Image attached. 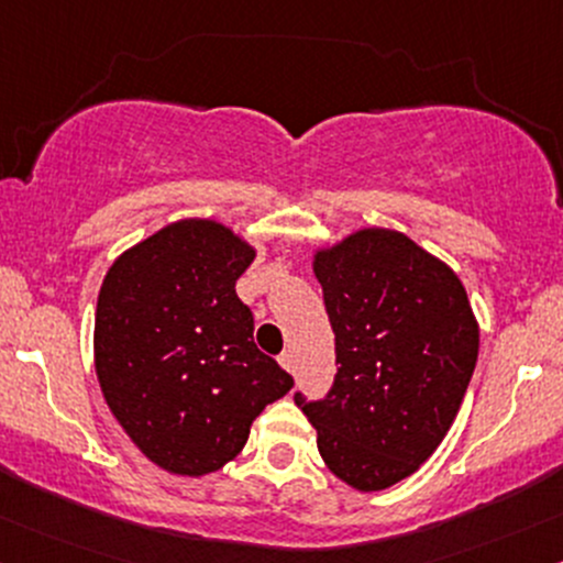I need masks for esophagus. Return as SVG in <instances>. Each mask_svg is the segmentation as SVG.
Wrapping results in <instances>:
<instances>
[{"label": "esophagus", "mask_w": 563, "mask_h": 563, "mask_svg": "<svg viewBox=\"0 0 563 563\" xmlns=\"http://www.w3.org/2000/svg\"><path fill=\"white\" fill-rule=\"evenodd\" d=\"M277 363H280L283 368H286L288 374H296V357H294V352L288 350V352H283L280 357H277Z\"/></svg>", "instance_id": "1"}]
</instances>
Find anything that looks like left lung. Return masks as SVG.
Here are the masks:
<instances>
[{
    "mask_svg": "<svg viewBox=\"0 0 563 563\" xmlns=\"http://www.w3.org/2000/svg\"><path fill=\"white\" fill-rule=\"evenodd\" d=\"M336 333V379L296 406L325 467L355 492L390 489L441 446L478 361V320L456 272L387 227L312 251Z\"/></svg>",
    "mask_w": 563,
    "mask_h": 563,
    "instance_id": "1",
    "label": "left lung"
}]
</instances>
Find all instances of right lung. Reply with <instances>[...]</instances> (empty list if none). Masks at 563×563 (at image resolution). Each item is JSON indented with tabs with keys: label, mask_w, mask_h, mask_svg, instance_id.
<instances>
[{
	"label": "right lung",
	"mask_w": 563,
	"mask_h": 563,
	"mask_svg": "<svg viewBox=\"0 0 563 563\" xmlns=\"http://www.w3.org/2000/svg\"><path fill=\"white\" fill-rule=\"evenodd\" d=\"M256 249L216 219H181L111 262L92 357L109 411L146 460L202 478L243 452L294 379L253 344L234 283Z\"/></svg>",
	"instance_id": "add662e5"
}]
</instances>
